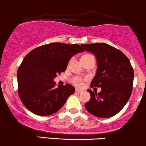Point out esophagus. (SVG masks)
<instances>
[{"instance_id":"esophagus-1","label":"esophagus","mask_w":146,"mask_h":146,"mask_svg":"<svg viewBox=\"0 0 146 146\" xmlns=\"http://www.w3.org/2000/svg\"><path fill=\"white\" fill-rule=\"evenodd\" d=\"M76 92L77 94H80L81 92H82V90H78V89H76Z\"/></svg>"}]
</instances>
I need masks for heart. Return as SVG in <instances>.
I'll return each instance as SVG.
<instances>
[{"instance_id": "heart-1", "label": "heart", "mask_w": 146, "mask_h": 146, "mask_svg": "<svg viewBox=\"0 0 146 146\" xmlns=\"http://www.w3.org/2000/svg\"><path fill=\"white\" fill-rule=\"evenodd\" d=\"M90 56V55L89 54H86V55H84L82 58H83V57H85V56ZM83 80H84L83 79L80 77H74L72 78L71 81L73 84H74V85H77V86H80V85H82V81H83Z\"/></svg>"}]
</instances>
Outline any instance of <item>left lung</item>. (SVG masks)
Returning <instances> with one entry per match:
<instances>
[{
  "instance_id": "1",
  "label": "left lung",
  "mask_w": 146,
  "mask_h": 146,
  "mask_svg": "<svg viewBox=\"0 0 146 146\" xmlns=\"http://www.w3.org/2000/svg\"><path fill=\"white\" fill-rule=\"evenodd\" d=\"M81 46L95 54L98 63L90 87L101 88L99 93L88 90L90 100L85 104V109L99 118L113 117L123 108L131 95L134 72L130 61L120 50L107 44Z\"/></svg>"
}]
</instances>
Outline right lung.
Returning a JSON list of instances; mask_svg holds the SVG:
<instances>
[{
    "label": "right lung",
    "mask_w": 146,
    "mask_h": 146,
    "mask_svg": "<svg viewBox=\"0 0 146 146\" xmlns=\"http://www.w3.org/2000/svg\"><path fill=\"white\" fill-rule=\"evenodd\" d=\"M82 51L78 44L55 42L35 48L25 56L17 78L19 97L28 110L48 116L64 105L75 88L68 83L55 88L54 78L66 70L75 54Z\"/></svg>",
    "instance_id": "1"
}]
</instances>
